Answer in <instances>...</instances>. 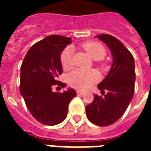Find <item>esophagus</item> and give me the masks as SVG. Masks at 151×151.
<instances>
[{
  "mask_svg": "<svg viewBox=\"0 0 151 151\" xmlns=\"http://www.w3.org/2000/svg\"><path fill=\"white\" fill-rule=\"evenodd\" d=\"M84 93H85V92H82V91H79V90H78V91H77V94L80 95V96L83 95V94H84Z\"/></svg>",
  "mask_w": 151,
  "mask_h": 151,
  "instance_id": "34e87169",
  "label": "esophagus"
}]
</instances>
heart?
Listing matches in <instances>:
<instances>
[{
    "label": "heart",
    "instance_id": "obj_1",
    "mask_svg": "<svg viewBox=\"0 0 151 151\" xmlns=\"http://www.w3.org/2000/svg\"><path fill=\"white\" fill-rule=\"evenodd\" d=\"M83 49L92 59L99 60L106 55V49L103 45L96 41H87L82 45ZM61 64L64 70H70L73 66V49L67 47L61 54ZM99 74L96 70H75L67 75V81L71 87L77 89H86L98 82Z\"/></svg>",
    "mask_w": 151,
    "mask_h": 151
}]
</instances>
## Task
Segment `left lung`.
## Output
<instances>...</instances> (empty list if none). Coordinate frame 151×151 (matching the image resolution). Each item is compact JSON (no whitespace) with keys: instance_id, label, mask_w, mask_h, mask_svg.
Here are the masks:
<instances>
[{"instance_id":"8db88e82","label":"left lung","mask_w":151,"mask_h":151,"mask_svg":"<svg viewBox=\"0 0 151 151\" xmlns=\"http://www.w3.org/2000/svg\"><path fill=\"white\" fill-rule=\"evenodd\" d=\"M110 48L113 63L109 73L97 87L107 90L104 97L95 95L94 100L85 108L88 119L99 126H108L119 120L133 98L136 71L131 52L116 37L97 35Z\"/></svg>"}]
</instances>
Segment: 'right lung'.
Segmentation results:
<instances>
[{
    "label": "right lung",
    "instance_id": "obj_1",
    "mask_svg": "<svg viewBox=\"0 0 151 151\" xmlns=\"http://www.w3.org/2000/svg\"><path fill=\"white\" fill-rule=\"evenodd\" d=\"M70 43V37H47L29 48L21 66L20 94L32 116L46 125L63 122L67 116L69 103L77 95L73 88L63 93L52 92L54 85L66 86L57 81V78L63 72L61 53Z\"/></svg>",
    "mask_w": 151,
    "mask_h": 151
}]
</instances>
